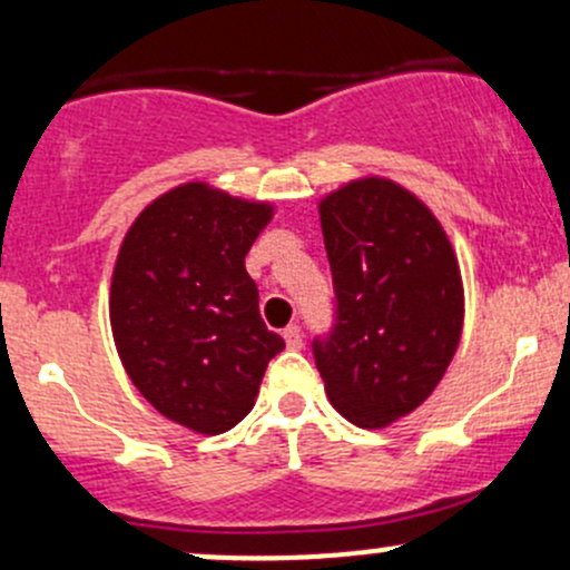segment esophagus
Returning <instances> with one entry per match:
<instances>
[{
	"mask_svg": "<svg viewBox=\"0 0 570 570\" xmlns=\"http://www.w3.org/2000/svg\"><path fill=\"white\" fill-rule=\"evenodd\" d=\"M284 341L289 348H303V330H299L297 324H289V327L284 330Z\"/></svg>",
	"mask_w": 570,
	"mask_h": 570,
	"instance_id": "34e87169",
	"label": "esophagus"
}]
</instances>
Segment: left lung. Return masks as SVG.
Here are the masks:
<instances>
[{"label": "left lung", "instance_id": "1", "mask_svg": "<svg viewBox=\"0 0 570 570\" xmlns=\"http://www.w3.org/2000/svg\"><path fill=\"white\" fill-rule=\"evenodd\" d=\"M337 324L314 343L324 392L356 428L419 409L446 373L465 322L458 252L433 210L384 175L318 199Z\"/></svg>", "mask_w": 570, "mask_h": 570}]
</instances>
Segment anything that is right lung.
Returning a JSON list of instances; mask_svg holds the SVG:
<instances>
[{
	"label": "right lung",
	"instance_id": "add662e5",
	"mask_svg": "<svg viewBox=\"0 0 570 570\" xmlns=\"http://www.w3.org/2000/svg\"><path fill=\"white\" fill-rule=\"evenodd\" d=\"M273 214V203L186 180L148 203L118 248L110 330L124 371L161 416L197 435L233 430L284 348L246 273Z\"/></svg>",
	"mask_w": 570,
	"mask_h": 570
}]
</instances>
